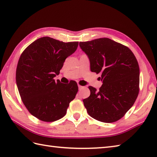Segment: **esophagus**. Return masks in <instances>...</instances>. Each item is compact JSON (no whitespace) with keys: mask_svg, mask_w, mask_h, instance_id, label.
Listing matches in <instances>:
<instances>
[{"mask_svg":"<svg viewBox=\"0 0 157 157\" xmlns=\"http://www.w3.org/2000/svg\"><path fill=\"white\" fill-rule=\"evenodd\" d=\"M82 88H83V86H80V85H78V88H79V90L82 89Z\"/></svg>","mask_w":157,"mask_h":157,"instance_id":"esophagus-1","label":"esophagus"}]
</instances>
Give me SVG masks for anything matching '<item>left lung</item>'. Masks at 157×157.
Masks as SVG:
<instances>
[{"mask_svg":"<svg viewBox=\"0 0 157 157\" xmlns=\"http://www.w3.org/2000/svg\"><path fill=\"white\" fill-rule=\"evenodd\" d=\"M90 60L92 72L101 73L102 85L83 100L89 115L99 121L113 123L123 117L139 93L140 69L134 53L107 38L79 42Z\"/></svg>","mask_w":157,"mask_h":157,"instance_id":"1","label":"left lung"}]
</instances>
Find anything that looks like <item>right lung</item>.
Listing matches in <instances>:
<instances>
[{
    "label": "right lung",
    "instance_id": "right-lung-1",
    "mask_svg": "<svg viewBox=\"0 0 157 157\" xmlns=\"http://www.w3.org/2000/svg\"><path fill=\"white\" fill-rule=\"evenodd\" d=\"M78 46V42H63L46 36L32 42L20 56L16 70L19 94L29 112L41 121L63 117L75 97L78 86L75 81L62 84L54 78Z\"/></svg>",
    "mask_w": 157,
    "mask_h": 157
}]
</instances>
